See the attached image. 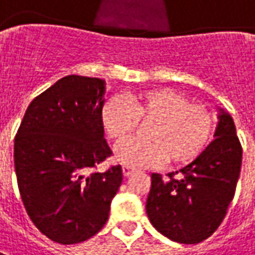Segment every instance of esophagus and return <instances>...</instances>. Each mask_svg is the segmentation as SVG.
<instances>
[{
  "mask_svg": "<svg viewBox=\"0 0 255 255\" xmlns=\"http://www.w3.org/2000/svg\"><path fill=\"white\" fill-rule=\"evenodd\" d=\"M122 172H124V176H130L131 173H134L136 172V169H133V168H130V166H128V165H124V168H122Z\"/></svg>",
  "mask_w": 255,
  "mask_h": 255,
  "instance_id": "34e87169",
  "label": "esophagus"
}]
</instances>
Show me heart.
Returning a JSON list of instances; mask_svg holds the SVG:
<instances>
[{"label": "heart", "mask_w": 255, "mask_h": 255, "mask_svg": "<svg viewBox=\"0 0 255 255\" xmlns=\"http://www.w3.org/2000/svg\"><path fill=\"white\" fill-rule=\"evenodd\" d=\"M150 122L145 131L148 140L118 147V162L130 168L155 166L165 161L189 164L204 151L214 129V117L205 105L189 103L184 94L166 87L134 91L125 101L112 98L101 115L105 133L117 144L133 136L137 122Z\"/></svg>", "instance_id": "heart-1"}]
</instances>
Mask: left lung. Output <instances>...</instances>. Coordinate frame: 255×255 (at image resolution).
Here are the masks:
<instances>
[{"label":"left lung","mask_w":255,"mask_h":255,"mask_svg":"<svg viewBox=\"0 0 255 255\" xmlns=\"http://www.w3.org/2000/svg\"><path fill=\"white\" fill-rule=\"evenodd\" d=\"M218 119L215 140L193 162L168 173L166 180L151 175L147 215L159 233L176 243L196 245L210 238L235 196L243 150L231 115L221 108Z\"/></svg>","instance_id":"1"}]
</instances>
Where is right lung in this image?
Masks as SVG:
<instances>
[{
    "label": "right lung",
    "mask_w": 255,
    "mask_h": 255,
    "mask_svg": "<svg viewBox=\"0 0 255 255\" xmlns=\"http://www.w3.org/2000/svg\"><path fill=\"white\" fill-rule=\"evenodd\" d=\"M105 80L69 75L27 107L13 147L17 187L36 228L61 245L94 236L122 183L121 165L87 172L111 157L101 122Z\"/></svg>",
    "instance_id": "right-lung-1"
}]
</instances>
